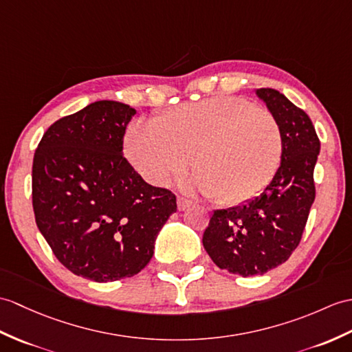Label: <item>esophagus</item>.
Wrapping results in <instances>:
<instances>
[{"instance_id": "1", "label": "esophagus", "mask_w": 352, "mask_h": 352, "mask_svg": "<svg viewBox=\"0 0 352 352\" xmlns=\"http://www.w3.org/2000/svg\"><path fill=\"white\" fill-rule=\"evenodd\" d=\"M192 204H193L192 201L183 198V196H178L177 206H178V210H179V211H184V210H187L189 207H192Z\"/></svg>"}]
</instances>
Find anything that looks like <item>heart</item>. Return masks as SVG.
<instances>
[{"label": "heart", "mask_w": 352, "mask_h": 352, "mask_svg": "<svg viewBox=\"0 0 352 352\" xmlns=\"http://www.w3.org/2000/svg\"><path fill=\"white\" fill-rule=\"evenodd\" d=\"M126 154L146 182L179 178L192 159L196 186L220 206L252 199L272 182L282 156V132L265 109L232 97L179 104L154 120L132 122Z\"/></svg>", "instance_id": "obj_1"}]
</instances>
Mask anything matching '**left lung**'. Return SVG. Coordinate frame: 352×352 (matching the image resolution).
<instances>
[{
	"label": "left lung",
	"instance_id": "1",
	"mask_svg": "<svg viewBox=\"0 0 352 352\" xmlns=\"http://www.w3.org/2000/svg\"><path fill=\"white\" fill-rule=\"evenodd\" d=\"M256 96L280 126V166L255 198L216 210L202 236L213 263L243 277L279 267L297 249L315 201L314 169L321 146L303 109L273 88H259Z\"/></svg>",
	"mask_w": 352,
	"mask_h": 352
}]
</instances>
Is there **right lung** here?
<instances>
[{"instance_id":"add662e5","label":"right lung","mask_w":352,"mask_h":352,"mask_svg":"<svg viewBox=\"0 0 352 352\" xmlns=\"http://www.w3.org/2000/svg\"><path fill=\"white\" fill-rule=\"evenodd\" d=\"M136 111L100 100L49 127L32 160V208L54 255L94 282L132 277L177 211L175 195L145 183L122 156Z\"/></svg>"}]
</instances>
